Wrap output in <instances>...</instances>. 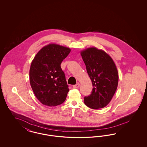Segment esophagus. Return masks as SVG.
Instances as JSON below:
<instances>
[{"label": "esophagus", "mask_w": 147, "mask_h": 147, "mask_svg": "<svg viewBox=\"0 0 147 147\" xmlns=\"http://www.w3.org/2000/svg\"><path fill=\"white\" fill-rule=\"evenodd\" d=\"M80 86V84L79 83H77V84H76V85H73V88H79Z\"/></svg>", "instance_id": "obj_1"}]
</instances>
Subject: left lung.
<instances>
[{
	"label": "left lung",
	"instance_id": "left-lung-1",
	"mask_svg": "<svg viewBox=\"0 0 147 147\" xmlns=\"http://www.w3.org/2000/svg\"><path fill=\"white\" fill-rule=\"evenodd\" d=\"M80 55L93 86L91 94L84 98V103L92 109L104 108L110 103L117 88L116 65L106 52L94 47L82 51Z\"/></svg>",
	"mask_w": 147,
	"mask_h": 147
}]
</instances>
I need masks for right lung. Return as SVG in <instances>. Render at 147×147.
I'll list each match as a JSON object with an SVG mask.
<instances>
[{"label":"right lung","mask_w":147,"mask_h":147,"mask_svg":"<svg viewBox=\"0 0 147 147\" xmlns=\"http://www.w3.org/2000/svg\"><path fill=\"white\" fill-rule=\"evenodd\" d=\"M70 51L68 47L49 43L33 59L29 71L30 83L43 105L56 106L65 100L69 90L61 64Z\"/></svg>","instance_id":"1"}]
</instances>
